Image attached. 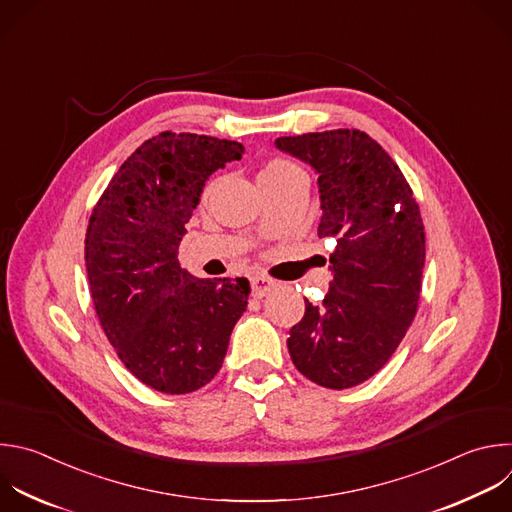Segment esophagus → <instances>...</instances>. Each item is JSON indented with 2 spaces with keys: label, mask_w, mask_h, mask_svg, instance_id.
Segmentation results:
<instances>
[{
  "label": "esophagus",
  "mask_w": 512,
  "mask_h": 512,
  "mask_svg": "<svg viewBox=\"0 0 512 512\" xmlns=\"http://www.w3.org/2000/svg\"><path fill=\"white\" fill-rule=\"evenodd\" d=\"M273 285H275L273 279H269L265 275H253L251 277V295L255 299H261V297H265L273 289Z\"/></svg>",
  "instance_id": "obj_1"
}]
</instances>
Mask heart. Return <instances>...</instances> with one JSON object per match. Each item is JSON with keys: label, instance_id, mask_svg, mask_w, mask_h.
<instances>
[{"label": "heart", "instance_id": "b5f03b06", "mask_svg": "<svg viewBox=\"0 0 512 512\" xmlns=\"http://www.w3.org/2000/svg\"><path fill=\"white\" fill-rule=\"evenodd\" d=\"M293 173H299V166H297V164H293V162L287 160V158L275 156V158H269V160L261 166L259 175H257V181H259V185H261V183H271V181H281V179H285V177H289V175H293ZM213 189H215V181H211V183L205 187V191H203V203L211 197Z\"/></svg>", "mask_w": 512, "mask_h": 512}]
</instances>
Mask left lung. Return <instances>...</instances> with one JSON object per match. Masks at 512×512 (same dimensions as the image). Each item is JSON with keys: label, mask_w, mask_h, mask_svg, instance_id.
Listing matches in <instances>:
<instances>
[{"label": "left lung", "mask_w": 512, "mask_h": 512, "mask_svg": "<svg viewBox=\"0 0 512 512\" xmlns=\"http://www.w3.org/2000/svg\"><path fill=\"white\" fill-rule=\"evenodd\" d=\"M275 144L317 170V235L337 243L329 289L319 305L305 299L287 348L311 382L354 388L384 368L418 311L426 257L420 207L392 156L362 130L281 136Z\"/></svg>", "instance_id": "1"}]
</instances>
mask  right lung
Returning a JSON list of instances; mask_svg holds the SVG:
<instances>
[{"label":"right lung","instance_id":"right-lung-1","mask_svg":"<svg viewBox=\"0 0 512 512\" xmlns=\"http://www.w3.org/2000/svg\"><path fill=\"white\" fill-rule=\"evenodd\" d=\"M245 146L160 132L118 168L86 231V271L100 325L126 370L162 394H189L223 366L249 301L247 279H197L179 245L205 181Z\"/></svg>","mask_w":512,"mask_h":512}]
</instances>
